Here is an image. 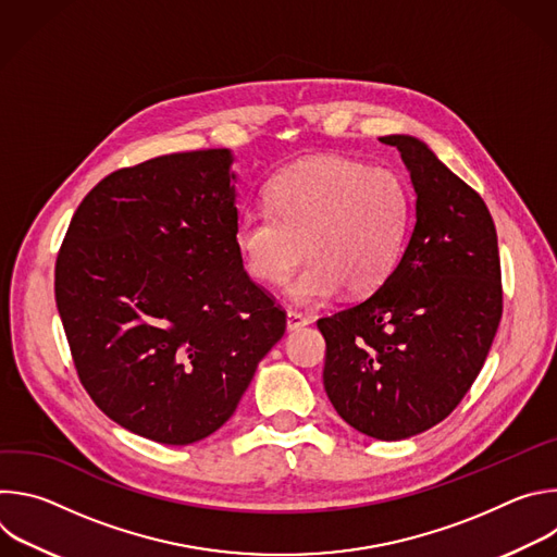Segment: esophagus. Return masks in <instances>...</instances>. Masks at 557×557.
Returning a JSON list of instances; mask_svg holds the SVG:
<instances>
[{
	"label": "esophagus",
	"instance_id": "esophagus-1",
	"mask_svg": "<svg viewBox=\"0 0 557 557\" xmlns=\"http://www.w3.org/2000/svg\"><path fill=\"white\" fill-rule=\"evenodd\" d=\"M308 324V320L306 317L301 314V312H295V310H288L286 312V329L288 331H299V329H304Z\"/></svg>",
	"mask_w": 557,
	"mask_h": 557
}]
</instances>
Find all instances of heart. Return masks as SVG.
Instances as JSON below:
<instances>
[{
  "instance_id": "heart-1",
  "label": "heart",
  "mask_w": 557,
  "mask_h": 557,
  "mask_svg": "<svg viewBox=\"0 0 557 557\" xmlns=\"http://www.w3.org/2000/svg\"><path fill=\"white\" fill-rule=\"evenodd\" d=\"M269 209L235 220L233 243L245 271L260 284H286L295 306H320L342 288L370 295L399 262L410 196L387 170H368L342 156H317L284 170L269 187Z\"/></svg>"
}]
</instances>
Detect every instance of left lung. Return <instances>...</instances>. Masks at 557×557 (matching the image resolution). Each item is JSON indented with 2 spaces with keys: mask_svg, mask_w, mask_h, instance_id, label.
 <instances>
[{
  "mask_svg": "<svg viewBox=\"0 0 557 557\" xmlns=\"http://www.w3.org/2000/svg\"><path fill=\"white\" fill-rule=\"evenodd\" d=\"M401 151L414 226L392 275L368 299L322 317L324 387L357 432L401 441L441 423L479 376L503 314L498 237L483 198L419 138Z\"/></svg>",
  "mask_w": 557,
  "mask_h": 557,
  "instance_id": "left-lung-1",
  "label": "left lung"
}]
</instances>
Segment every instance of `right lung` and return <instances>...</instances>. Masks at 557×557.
<instances>
[{
    "mask_svg": "<svg viewBox=\"0 0 557 557\" xmlns=\"http://www.w3.org/2000/svg\"><path fill=\"white\" fill-rule=\"evenodd\" d=\"M231 165V149H200L110 174L57 258L78 379L114 423L163 445L220 430L286 331L237 256Z\"/></svg>",
    "mask_w": 557,
    "mask_h": 557,
    "instance_id": "1",
    "label": "right lung"
}]
</instances>
